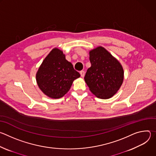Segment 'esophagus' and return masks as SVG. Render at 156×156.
<instances>
[{"label":"esophagus","mask_w":156,"mask_h":156,"mask_svg":"<svg viewBox=\"0 0 156 156\" xmlns=\"http://www.w3.org/2000/svg\"><path fill=\"white\" fill-rule=\"evenodd\" d=\"M81 77H84V75H85V72L83 71V70H81L80 72Z\"/></svg>","instance_id":"34e87169"}]
</instances>
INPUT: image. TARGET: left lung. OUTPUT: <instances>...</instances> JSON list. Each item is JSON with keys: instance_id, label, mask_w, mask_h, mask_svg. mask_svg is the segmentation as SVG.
Segmentation results:
<instances>
[{"instance_id": "1", "label": "left lung", "mask_w": 156, "mask_h": 156, "mask_svg": "<svg viewBox=\"0 0 156 156\" xmlns=\"http://www.w3.org/2000/svg\"><path fill=\"white\" fill-rule=\"evenodd\" d=\"M91 64L84 80L90 91L98 98H112L120 89L123 80V70L119 62L102 47L90 52Z\"/></svg>"}]
</instances>
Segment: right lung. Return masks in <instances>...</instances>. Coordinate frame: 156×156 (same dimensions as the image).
Here are the masks:
<instances>
[{
	"instance_id": "1",
	"label": "right lung",
	"mask_w": 156,
	"mask_h": 156,
	"mask_svg": "<svg viewBox=\"0 0 156 156\" xmlns=\"http://www.w3.org/2000/svg\"><path fill=\"white\" fill-rule=\"evenodd\" d=\"M80 74L65 59L63 52L55 48L42 62L36 74L37 83L48 96L58 99L67 93Z\"/></svg>"
}]
</instances>
